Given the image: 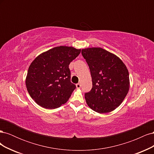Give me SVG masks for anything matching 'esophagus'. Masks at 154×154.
I'll return each instance as SVG.
<instances>
[{
	"instance_id": "1",
	"label": "esophagus",
	"mask_w": 154,
	"mask_h": 154,
	"mask_svg": "<svg viewBox=\"0 0 154 154\" xmlns=\"http://www.w3.org/2000/svg\"><path fill=\"white\" fill-rule=\"evenodd\" d=\"M76 85V88H81V84H80V83H77Z\"/></svg>"
}]
</instances>
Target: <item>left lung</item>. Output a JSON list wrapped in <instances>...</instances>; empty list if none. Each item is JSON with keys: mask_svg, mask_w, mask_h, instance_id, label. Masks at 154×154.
I'll return each mask as SVG.
<instances>
[{"mask_svg": "<svg viewBox=\"0 0 154 154\" xmlns=\"http://www.w3.org/2000/svg\"><path fill=\"white\" fill-rule=\"evenodd\" d=\"M82 54L92 81L91 90L85 94L87 103L96 112H110L122 103L128 92V69L117 56L100 48L83 49Z\"/></svg>", "mask_w": 154, "mask_h": 154, "instance_id": "left-lung-1", "label": "left lung"}]
</instances>
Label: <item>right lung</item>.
Segmentation results:
<instances>
[{"instance_id": "right-lung-1", "label": "right lung", "mask_w": 154, "mask_h": 154, "mask_svg": "<svg viewBox=\"0 0 154 154\" xmlns=\"http://www.w3.org/2000/svg\"><path fill=\"white\" fill-rule=\"evenodd\" d=\"M81 49L59 46L38 56L31 63L26 80L27 90L36 103L48 109L66 103L76 85L71 82L69 66Z\"/></svg>"}]
</instances>
